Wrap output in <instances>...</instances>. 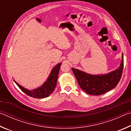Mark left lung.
I'll return each mask as SVG.
<instances>
[{
	"label": "left lung",
	"instance_id": "obj_1",
	"mask_svg": "<svg viewBox=\"0 0 131 131\" xmlns=\"http://www.w3.org/2000/svg\"><path fill=\"white\" fill-rule=\"evenodd\" d=\"M124 68V56L119 67L115 70L103 74H91L72 68V69L84 92L92 95H101L116 87L120 80Z\"/></svg>",
	"mask_w": 131,
	"mask_h": 131
}]
</instances>
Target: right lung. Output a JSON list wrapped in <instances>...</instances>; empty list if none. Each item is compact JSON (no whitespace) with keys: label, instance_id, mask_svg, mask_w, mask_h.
I'll return each mask as SVG.
<instances>
[{"label":"right lung","instance_id":"obj_1","mask_svg":"<svg viewBox=\"0 0 131 131\" xmlns=\"http://www.w3.org/2000/svg\"><path fill=\"white\" fill-rule=\"evenodd\" d=\"M61 64V63H58L52 69V70L48 77L47 80L44 82L43 85L40 87L35 88V89L32 90H28L21 85H19L14 80V81L18 86V87L28 96L37 99L47 97L52 94L54 91L55 87H56L58 76Z\"/></svg>","mask_w":131,"mask_h":131}]
</instances>
